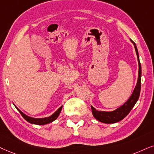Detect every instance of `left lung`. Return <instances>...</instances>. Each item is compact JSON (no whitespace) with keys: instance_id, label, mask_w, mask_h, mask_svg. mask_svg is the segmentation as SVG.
Wrapping results in <instances>:
<instances>
[{"instance_id":"obj_1","label":"left lung","mask_w":154,"mask_h":154,"mask_svg":"<svg viewBox=\"0 0 154 154\" xmlns=\"http://www.w3.org/2000/svg\"><path fill=\"white\" fill-rule=\"evenodd\" d=\"M132 43L134 44V48H135L136 52L138 58V62H139V77H138V81L137 86L132 93L131 96L127 100V102L121 106L119 108L116 109V110L113 112H102V111H97L93 106H91V111L94 117L100 122L105 124H113L116 122H119L122 120L127 116V114L131 112L132 108L134 107V105L139 100L140 95V91H141V63L139 61V56L138 53V50L136 44L131 40Z\"/></svg>"}]
</instances>
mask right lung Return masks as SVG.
<instances>
[{
    "label": "right lung",
    "instance_id": "add662e5",
    "mask_svg": "<svg viewBox=\"0 0 154 154\" xmlns=\"http://www.w3.org/2000/svg\"><path fill=\"white\" fill-rule=\"evenodd\" d=\"M62 108H63V106H60V107L52 115H51L49 117H46V118H40V119H37V118H32V117H30V116L25 115V114L18 109L17 108V109L19 111V112L20 113V114L22 115V116L23 118L25 119L27 122H28L30 124H38V125H44V124H49L50 122H53L54 120H55L59 116L60 112H61Z\"/></svg>",
    "mask_w": 154,
    "mask_h": 154
}]
</instances>
